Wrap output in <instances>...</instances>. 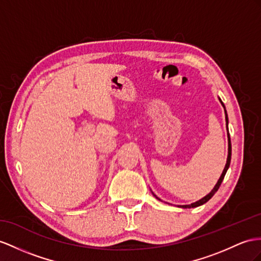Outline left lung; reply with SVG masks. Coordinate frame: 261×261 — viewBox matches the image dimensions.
<instances>
[{
	"label": "left lung",
	"mask_w": 261,
	"mask_h": 261,
	"mask_svg": "<svg viewBox=\"0 0 261 261\" xmlns=\"http://www.w3.org/2000/svg\"><path fill=\"white\" fill-rule=\"evenodd\" d=\"M219 101H220V103L223 105V107H224V109H225V106H224V103H223V101L222 100L219 99ZM225 116H226V125H227V130H228V117H227V112H226V109H225ZM227 136H228V156H227V162H226V165H225V168H224V171H223V173H222V175H220V177H219V179H218V182L216 183V185L214 186V189L211 191V193L210 194H207L205 197H203L202 199H199V200H197V202H195V203H193V204H191V205H182V206H179V207H183V208H191V207H197V206H200V205H203V204H205L206 202H208V200L213 197V195L215 194V193L218 191V189H219V186H220V184H222V182H223V179H224V177H225V174H226V172H227V170H228V168H229V164H230V159H231V143H230V138H229V133H227ZM154 195V194H153ZM155 196V195H154ZM156 197V196H155ZM159 200H161L160 199L159 197H156Z\"/></svg>",
	"instance_id": "8db88e82"
}]
</instances>
